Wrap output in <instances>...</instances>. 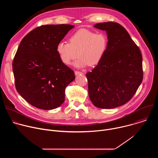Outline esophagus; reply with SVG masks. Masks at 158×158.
Masks as SVG:
<instances>
[{"mask_svg": "<svg viewBox=\"0 0 158 158\" xmlns=\"http://www.w3.org/2000/svg\"><path fill=\"white\" fill-rule=\"evenodd\" d=\"M74 73H75V75L76 76H77V75H81V74H83V73H82V72H80V71H75L74 72Z\"/></svg>", "mask_w": 158, "mask_h": 158, "instance_id": "obj_1", "label": "esophagus"}]
</instances>
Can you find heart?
<instances>
[{"label":"heart","instance_id":"1","mask_svg":"<svg viewBox=\"0 0 158 158\" xmlns=\"http://www.w3.org/2000/svg\"><path fill=\"white\" fill-rule=\"evenodd\" d=\"M108 38L104 32L81 29L76 32L69 39V43L60 41L56 46V52L61 62L69 65L76 57L74 63L77 68L87 65H97L103 58L107 48Z\"/></svg>","mask_w":158,"mask_h":158}]
</instances>
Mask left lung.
Wrapping results in <instances>:
<instances>
[{
  "mask_svg": "<svg viewBox=\"0 0 158 158\" xmlns=\"http://www.w3.org/2000/svg\"><path fill=\"white\" fill-rule=\"evenodd\" d=\"M94 27L106 31L108 45L102 60L86 74L89 96L96 107L113 109L127 102L141 84L142 55L119 24L107 22Z\"/></svg>",
  "mask_w": 158,
  "mask_h": 158,
  "instance_id": "1",
  "label": "left lung"
}]
</instances>
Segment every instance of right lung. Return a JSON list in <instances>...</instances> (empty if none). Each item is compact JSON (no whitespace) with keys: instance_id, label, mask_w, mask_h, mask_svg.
<instances>
[{"instance_id":"add662e5","label":"right lung","mask_w":158,"mask_h":158,"mask_svg":"<svg viewBox=\"0 0 158 158\" xmlns=\"http://www.w3.org/2000/svg\"><path fill=\"white\" fill-rule=\"evenodd\" d=\"M74 27L42 26L21 40L12 63L15 84L19 94L32 106L51 110L64 102L65 89L75 75L60 60L56 46Z\"/></svg>"}]
</instances>
